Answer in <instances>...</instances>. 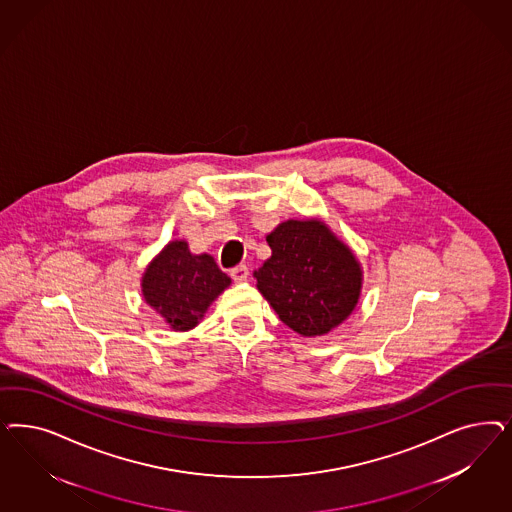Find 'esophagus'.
Returning a JSON list of instances; mask_svg holds the SVG:
<instances>
[{"label": "esophagus", "instance_id": "esophagus-1", "mask_svg": "<svg viewBox=\"0 0 512 512\" xmlns=\"http://www.w3.org/2000/svg\"><path fill=\"white\" fill-rule=\"evenodd\" d=\"M231 279L235 282L247 281L248 267L247 265H237L230 271Z\"/></svg>", "mask_w": 512, "mask_h": 512}]
</instances>
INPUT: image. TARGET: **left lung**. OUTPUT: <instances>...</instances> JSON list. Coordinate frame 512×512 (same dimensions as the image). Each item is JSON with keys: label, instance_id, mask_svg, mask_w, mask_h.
Wrapping results in <instances>:
<instances>
[{"label": "left lung", "instance_id": "1", "mask_svg": "<svg viewBox=\"0 0 512 512\" xmlns=\"http://www.w3.org/2000/svg\"><path fill=\"white\" fill-rule=\"evenodd\" d=\"M271 258L254 271L258 290L303 337L337 328L358 305L362 267L320 220H286L267 237Z\"/></svg>", "mask_w": 512, "mask_h": 512}]
</instances>
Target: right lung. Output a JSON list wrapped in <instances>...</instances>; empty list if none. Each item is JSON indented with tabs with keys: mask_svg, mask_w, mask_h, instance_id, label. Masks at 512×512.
Masks as SVG:
<instances>
[{
	"mask_svg": "<svg viewBox=\"0 0 512 512\" xmlns=\"http://www.w3.org/2000/svg\"><path fill=\"white\" fill-rule=\"evenodd\" d=\"M231 279L209 254H192L186 241H171L147 265L143 297L175 331L196 328Z\"/></svg>",
	"mask_w": 512,
	"mask_h": 512,
	"instance_id": "right-lung-1",
	"label": "right lung"
}]
</instances>
